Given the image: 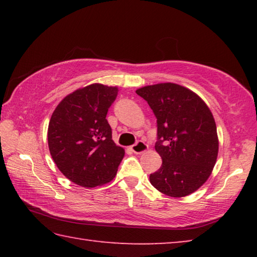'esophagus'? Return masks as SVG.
I'll list each match as a JSON object with an SVG mask.
<instances>
[{
  "mask_svg": "<svg viewBox=\"0 0 257 257\" xmlns=\"http://www.w3.org/2000/svg\"><path fill=\"white\" fill-rule=\"evenodd\" d=\"M130 149H132V151L134 152V153L142 154L143 152H145L147 149H149V146H147L143 141H137L134 145H132V147H130Z\"/></svg>",
  "mask_w": 257,
  "mask_h": 257,
  "instance_id": "obj_1",
  "label": "esophagus"
}]
</instances>
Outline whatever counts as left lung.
Instances as JSON below:
<instances>
[{
  "label": "left lung",
  "mask_w": 257,
  "mask_h": 257,
  "mask_svg": "<svg viewBox=\"0 0 257 257\" xmlns=\"http://www.w3.org/2000/svg\"><path fill=\"white\" fill-rule=\"evenodd\" d=\"M136 93L149 103L158 127L155 150L162 165L150 175L151 184L171 197L194 193L210 177L219 151L210 108L194 92L171 82Z\"/></svg>",
  "instance_id": "left-lung-1"
}]
</instances>
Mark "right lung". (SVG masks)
Listing matches in <instances>:
<instances>
[{"instance_id":"right-lung-1","label":"right lung","mask_w":257,"mask_h":257,"mask_svg":"<svg viewBox=\"0 0 257 257\" xmlns=\"http://www.w3.org/2000/svg\"><path fill=\"white\" fill-rule=\"evenodd\" d=\"M116 87L93 84L68 95L53 112L47 141L52 159L69 180L87 187L111 181L124 156L106 120Z\"/></svg>"}]
</instances>
